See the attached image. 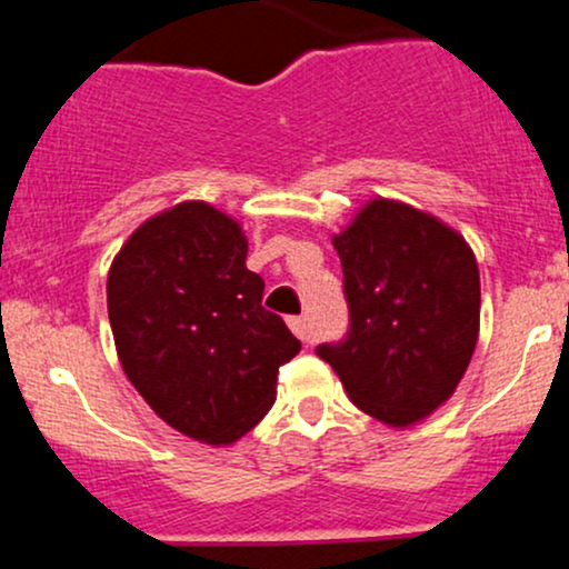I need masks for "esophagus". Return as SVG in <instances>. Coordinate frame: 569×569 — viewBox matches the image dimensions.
Listing matches in <instances>:
<instances>
[{
    "label": "esophagus",
    "mask_w": 569,
    "mask_h": 569,
    "mask_svg": "<svg viewBox=\"0 0 569 569\" xmlns=\"http://www.w3.org/2000/svg\"><path fill=\"white\" fill-rule=\"evenodd\" d=\"M289 329H291L293 335H297L299 339H302V342H312L310 326H307V318H305V316H293V318H289Z\"/></svg>",
    "instance_id": "obj_1"
}]
</instances>
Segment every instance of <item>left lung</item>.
I'll return each mask as SVG.
<instances>
[{
  "instance_id": "left-lung-1",
  "label": "left lung",
  "mask_w": 569,
  "mask_h": 569,
  "mask_svg": "<svg viewBox=\"0 0 569 569\" xmlns=\"http://www.w3.org/2000/svg\"><path fill=\"white\" fill-rule=\"evenodd\" d=\"M348 335L318 345L350 401L411 426L455 393L479 337V267L466 240L396 200H371L335 238Z\"/></svg>"
}]
</instances>
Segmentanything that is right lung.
<instances>
[{"label":"right lung","mask_w":569,"mask_h":569,"mask_svg":"<svg viewBox=\"0 0 569 569\" xmlns=\"http://www.w3.org/2000/svg\"><path fill=\"white\" fill-rule=\"evenodd\" d=\"M238 221L181 202L143 221L114 257L109 323L128 380L158 417L206 443H232L276 401L299 339L264 310Z\"/></svg>","instance_id":"obj_1"}]
</instances>
